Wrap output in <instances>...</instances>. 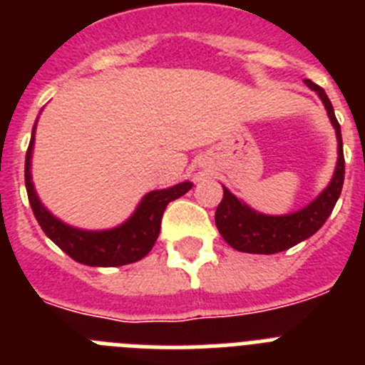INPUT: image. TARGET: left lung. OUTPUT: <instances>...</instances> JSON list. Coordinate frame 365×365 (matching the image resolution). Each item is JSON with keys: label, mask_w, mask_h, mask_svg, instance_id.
I'll return each mask as SVG.
<instances>
[{"label": "left lung", "mask_w": 365, "mask_h": 365, "mask_svg": "<svg viewBox=\"0 0 365 365\" xmlns=\"http://www.w3.org/2000/svg\"><path fill=\"white\" fill-rule=\"evenodd\" d=\"M312 91L320 95L322 102L325 104L327 115L336 130L338 138V163L334 170L333 180L327 188L314 199L303 210L291 215H263L250 210L248 206L240 202L227 188H222V199L215 210V227L222 240L227 241L232 248L240 252L248 254H276L283 252L287 248L302 243L303 240L311 237L314 232L324 227V222L333 212L338 197L344 186V175H346V160H344V150H341V131L331 100L327 98L325 91L320 86H316L311 80H305Z\"/></svg>", "instance_id": "left-lung-1"}]
</instances>
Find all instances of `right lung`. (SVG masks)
Returning <instances> with one entry per match:
<instances>
[{
    "mask_svg": "<svg viewBox=\"0 0 365 365\" xmlns=\"http://www.w3.org/2000/svg\"><path fill=\"white\" fill-rule=\"evenodd\" d=\"M32 144H34V130H32L27 155H25V188H27L29 202L34 212V217L40 222L41 230L47 237H51L67 256L83 265L120 267L143 259L159 237L160 221H163L168 202L175 201L192 188V182H180L173 188L150 192L138 205L137 212L122 227L113 228V230L87 232L71 228L53 217L38 201L34 186L31 182Z\"/></svg>",
    "mask_w": 365,
    "mask_h": 365,
    "instance_id": "right-lung-1",
    "label": "right lung"
}]
</instances>
